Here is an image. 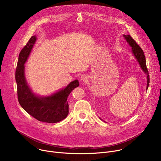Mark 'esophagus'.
<instances>
[{
	"instance_id": "34e87169",
	"label": "esophagus",
	"mask_w": 161,
	"mask_h": 161,
	"mask_svg": "<svg viewBox=\"0 0 161 161\" xmlns=\"http://www.w3.org/2000/svg\"><path fill=\"white\" fill-rule=\"evenodd\" d=\"M87 80H88V77H87V76H86V75H82V76H81V81L85 82V81H86Z\"/></svg>"
}]
</instances>
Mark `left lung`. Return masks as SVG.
I'll list each match as a JSON object with an SVG mask.
<instances>
[{"label": "left lung", "mask_w": 161, "mask_h": 161, "mask_svg": "<svg viewBox=\"0 0 161 161\" xmlns=\"http://www.w3.org/2000/svg\"><path fill=\"white\" fill-rule=\"evenodd\" d=\"M124 37H125V39H126V41L129 43V44L132 47V53H133L134 57L137 60V61H138L139 64L140 65L143 71L147 75V89H148L149 83H150V76H149V74H148V69L147 67L146 59H145V56L144 55V52L140 46L137 44V42L134 41V39L130 35H124Z\"/></svg>", "instance_id": "1"}]
</instances>
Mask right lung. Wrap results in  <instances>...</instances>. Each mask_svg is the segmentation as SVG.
<instances>
[{"label": "right lung", "mask_w": 161, "mask_h": 161, "mask_svg": "<svg viewBox=\"0 0 161 161\" xmlns=\"http://www.w3.org/2000/svg\"><path fill=\"white\" fill-rule=\"evenodd\" d=\"M36 41V36H32L19 54L15 73L18 102L24 110L37 120L57 123L67 117L69 113L67 97L71 91L79 86V82L76 80L65 88L48 97L36 96L27 85L24 73V64Z\"/></svg>", "instance_id": "1"}]
</instances>
